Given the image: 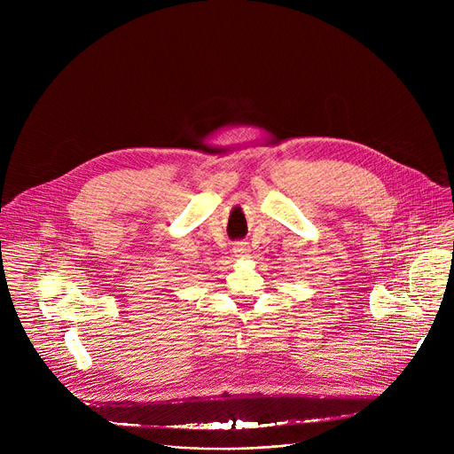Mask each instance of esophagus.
Returning a JSON list of instances; mask_svg holds the SVG:
<instances>
[{"label":"esophagus","mask_w":454,"mask_h":454,"mask_svg":"<svg viewBox=\"0 0 454 454\" xmlns=\"http://www.w3.org/2000/svg\"><path fill=\"white\" fill-rule=\"evenodd\" d=\"M233 253H235V254H246V253H249L247 242H235V244H233Z\"/></svg>","instance_id":"obj_1"}]
</instances>
